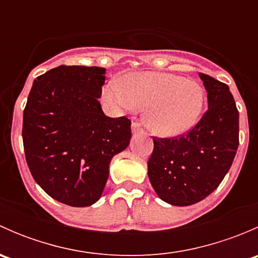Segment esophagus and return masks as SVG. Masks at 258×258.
Here are the masks:
<instances>
[{
    "instance_id": "esophagus-1",
    "label": "esophagus",
    "mask_w": 258,
    "mask_h": 258,
    "mask_svg": "<svg viewBox=\"0 0 258 258\" xmlns=\"http://www.w3.org/2000/svg\"><path fill=\"white\" fill-rule=\"evenodd\" d=\"M132 134L134 135H145V131L141 128V124L137 123V122H134V123H132Z\"/></svg>"
}]
</instances>
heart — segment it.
Wrapping results in <instances>:
<instances>
[{
    "label": "heart",
    "mask_w": 258,
    "mask_h": 258,
    "mask_svg": "<svg viewBox=\"0 0 258 258\" xmlns=\"http://www.w3.org/2000/svg\"><path fill=\"white\" fill-rule=\"evenodd\" d=\"M102 96L112 107L144 110L145 126L158 137L172 139L194 128L205 107V90L196 81L163 72H134L112 79Z\"/></svg>",
    "instance_id": "1"
}]
</instances>
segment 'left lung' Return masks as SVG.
Listing matches in <instances>:
<instances>
[{"mask_svg": "<svg viewBox=\"0 0 258 258\" xmlns=\"http://www.w3.org/2000/svg\"><path fill=\"white\" fill-rule=\"evenodd\" d=\"M209 110L186 135L153 137L148 178L162 201L189 206L206 199L222 182L238 148V111L227 85L200 74Z\"/></svg>", "mask_w": 258, "mask_h": 258, "instance_id": "obj_1", "label": "left lung"}]
</instances>
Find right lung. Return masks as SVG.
I'll list each match as a JSON object with an SVG mask.
<instances>
[{
	"instance_id": "obj_1",
	"label": "right lung",
	"mask_w": 258,
	"mask_h": 258,
	"mask_svg": "<svg viewBox=\"0 0 258 258\" xmlns=\"http://www.w3.org/2000/svg\"><path fill=\"white\" fill-rule=\"evenodd\" d=\"M106 69L58 66L33 81L23 111L26 161L41 188L64 205L100 200L111 160L131 140V121L103 113Z\"/></svg>"
}]
</instances>
